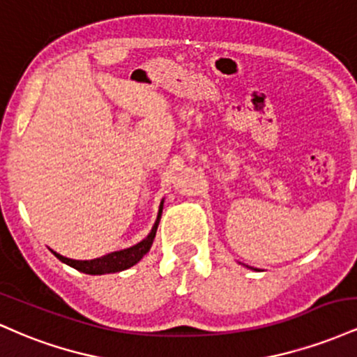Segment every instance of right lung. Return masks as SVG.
Instances as JSON below:
<instances>
[{"label":"right lung","mask_w":357,"mask_h":357,"mask_svg":"<svg viewBox=\"0 0 357 357\" xmlns=\"http://www.w3.org/2000/svg\"><path fill=\"white\" fill-rule=\"evenodd\" d=\"M162 204H165V199H162L161 204H159L158 218H155L153 228H151V231H149V235H147L142 241H139V243L132 245V247L119 250V252L107 253V255L93 258V260H73V258H67V257L60 255V253L53 252V250H52V253L59 258L60 261L70 265L72 268L79 270V272L89 273V275H104V273H116V272H122V270H126V268H130L132 265H136L147 252H149L151 247H153L155 231H158L159 220H161Z\"/></svg>","instance_id":"add662e5"}]
</instances>
